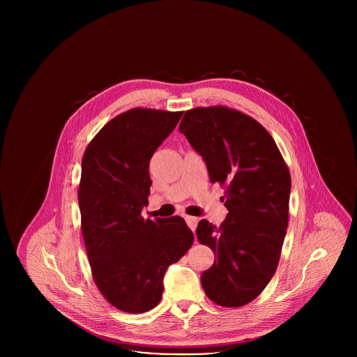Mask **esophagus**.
<instances>
[{"instance_id": "esophagus-1", "label": "esophagus", "mask_w": 357, "mask_h": 357, "mask_svg": "<svg viewBox=\"0 0 357 357\" xmlns=\"http://www.w3.org/2000/svg\"><path fill=\"white\" fill-rule=\"evenodd\" d=\"M186 223L187 226L192 230V231H195V229H197V225H198V218H195V217H190V215H186Z\"/></svg>"}]
</instances>
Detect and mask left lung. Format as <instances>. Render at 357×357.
Wrapping results in <instances>:
<instances>
[{"instance_id": "8db88e82", "label": "left lung", "mask_w": 357, "mask_h": 357, "mask_svg": "<svg viewBox=\"0 0 357 357\" xmlns=\"http://www.w3.org/2000/svg\"><path fill=\"white\" fill-rule=\"evenodd\" d=\"M179 131L204 158L210 182L225 188L229 210L221 226L202 220L197 227L198 241L215 255L201 275L202 288L218 305H246L278 266L288 227V166L257 120L225 105L188 109Z\"/></svg>"}]
</instances>
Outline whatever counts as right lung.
I'll return each instance as SVG.
<instances>
[{"label": "right lung", "mask_w": 357, "mask_h": 357, "mask_svg": "<svg viewBox=\"0 0 357 357\" xmlns=\"http://www.w3.org/2000/svg\"><path fill=\"white\" fill-rule=\"evenodd\" d=\"M182 115L128 109L109 120L83 155L77 197L85 250L96 287L121 312L158 305L165 273L194 242L181 217H142L153 183L150 160Z\"/></svg>", "instance_id": "add662e5"}]
</instances>
